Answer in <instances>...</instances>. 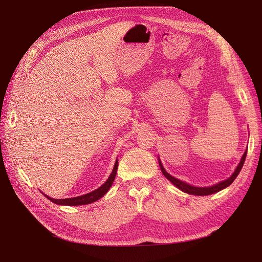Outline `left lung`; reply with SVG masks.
<instances>
[{
    "instance_id": "left-lung-1",
    "label": "left lung",
    "mask_w": 262,
    "mask_h": 262,
    "mask_svg": "<svg viewBox=\"0 0 262 262\" xmlns=\"http://www.w3.org/2000/svg\"><path fill=\"white\" fill-rule=\"evenodd\" d=\"M246 153H247V150H245V153L243 154V156H242V158H241V161H240V163L238 164V167H237L236 171L232 173V175L228 178V180H225V181H223V182H221V183H219V184H216V185H214V186L207 187V188L193 187V186H190V185H188V184H186V183H184V182H182V181H178L177 178L171 176L166 170H164V168L162 167V164H161L160 160H159V166H160V169H161L162 174H163L164 176H166V177L168 178V180H169L174 186H176L178 189H181L182 191L186 192V193L194 194V195H209V194L215 193V192H219V191H221L222 189L228 187L229 185L232 184L233 181L236 180V177H237L238 174L240 173V171H241V169H242V167H243V164H244L245 157H246Z\"/></svg>"
}]
</instances>
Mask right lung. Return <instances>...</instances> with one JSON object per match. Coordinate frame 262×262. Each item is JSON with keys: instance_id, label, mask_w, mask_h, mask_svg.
<instances>
[{"instance_id": "obj_1", "label": "right lung", "mask_w": 262, "mask_h": 262, "mask_svg": "<svg viewBox=\"0 0 262 262\" xmlns=\"http://www.w3.org/2000/svg\"><path fill=\"white\" fill-rule=\"evenodd\" d=\"M117 169H118V160H116V163H115V167H114V170L112 172V174H110V176L108 177V180L106 181V183L101 186L99 189H96L92 192H90V193H87L85 195H80V196H76V198H72V199H61V200H55V199H52L48 195H46L45 193V196H47V199H49L50 201H52L53 203L57 204V205H68V206H77V205H87V204H91L95 201L100 200L102 196H104L107 191L109 190V188L112 187L114 181H115V177H116V174H117Z\"/></svg>"}]
</instances>
